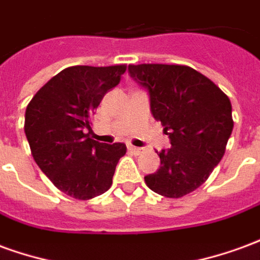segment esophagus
I'll return each mask as SVG.
<instances>
[{
    "label": "esophagus",
    "mask_w": 260,
    "mask_h": 260,
    "mask_svg": "<svg viewBox=\"0 0 260 260\" xmlns=\"http://www.w3.org/2000/svg\"><path fill=\"white\" fill-rule=\"evenodd\" d=\"M128 150L131 153H134V154H139L142 152L141 147H136V146H132V145H128Z\"/></svg>",
    "instance_id": "esophagus-1"
}]
</instances>
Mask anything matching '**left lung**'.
Wrapping results in <instances>:
<instances>
[{
    "mask_svg": "<svg viewBox=\"0 0 260 260\" xmlns=\"http://www.w3.org/2000/svg\"><path fill=\"white\" fill-rule=\"evenodd\" d=\"M128 72L147 90L150 111L171 143L157 152L160 169L146 175L145 182L166 198L188 195L224 156L234 126L230 99L209 78L185 65H129Z\"/></svg>",
    "mask_w": 260,
    "mask_h": 260,
    "instance_id": "8db88e82",
    "label": "left lung"
}]
</instances>
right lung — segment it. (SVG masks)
<instances>
[{"mask_svg":"<svg viewBox=\"0 0 260 260\" xmlns=\"http://www.w3.org/2000/svg\"><path fill=\"white\" fill-rule=\"evenodd\" d=\"M125 65H76L48 80L27 104L25 134L31 156L50 181L71 198L87 201L110 189L124 143L91 139V117L118 85Z\"/></svg>","mask_w":260,"mask_h":260,"instance_id":"add662e5","label":"right lung"}]
</instances>
